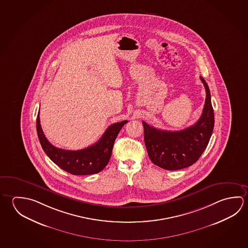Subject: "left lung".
<instances>
[{
	"label": "left lung",
	"mask_w": 248,
	"mask_h": 248,
	"mask_svg": "<svg viewBox=\"0 0 248 248\" xmlns=\"http://www.w3.org/2000/svg\"><path fill=\"white\" fill-rule=\"evenodd\" d=\"M206 96L204 109L195 124L177 131L159 130L143 122V139L150 159L154 165L169 170L186 168L200 158L207 146L214 127L211 93L204 79Z\"/></svg>",
	"instance_id": "obj_1"
}]
</instances>
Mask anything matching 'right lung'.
Masks as SVG:
<instances>
[{"mask_svg": "<svg viewBox=\"0 0 248 248\" xmlns=\"http://www.w3.org/2000/svg\"><path fill=\"white\" fill-rule=\"evenodd\" d=\"M127 122L124 120L109 125L96 143L78 151L63 150L49 143L40 124L39 112L36 118V130L43 150L56 165L73 175H90L98 173L108 165L114 142Z\"/></svg>", "mask_w": 248, "mask_h": 248, "instance_id": "obj_1", "label": "right lung"}]
</instances>
